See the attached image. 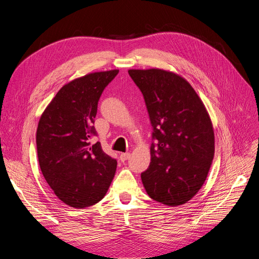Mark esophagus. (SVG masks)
Returning a JSON list of instances; mask_svg holds the SVG:
<instances>
[{"label":"esophagus","instance_id":"34e87169","mask_svg":"<svg viewBox=\"0 0 259 259\" xmlns=\"http://www.w3.org/2000/svg\"><path fill=\"white\" fill-rule=\"evenodd\" d=\"M129 156H130V153H129V152L120 153V155H119V159H120L121 161H125V160H127V159L129 158Z\"/></svg>","mask_w":259,"mask_h":259}]
</instances>
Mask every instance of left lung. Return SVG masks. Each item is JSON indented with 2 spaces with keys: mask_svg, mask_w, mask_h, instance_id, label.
<instances>
[{
  "mask_svg": "<svg viewBox=\"0 0 259 259\" xmlns=\"http://www.w3.org/2000/svg\"><path fill=\"white\" fill-rule=\"evenodd\" d=\"M150 117L151 162L141 174L148 195L174 207L205 183L214 157V131L201 100L188 81L161 69L128 71Z\"/></svg>",
  "mask_w": 259,
  "mask_h": 259,
  "instance_id": "obj_1",
  "label": "left lung"
}]
</instances>
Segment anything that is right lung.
I'll return each instance as SVG.
<instances>
[{"label": "right lung", "mask_w": 259, "mask_h": 259, "mask_svg": "<svg viewBox=\"0 0 259 259\" xmlns=\"http://www.w3.org/2000/svg\"><path fill=\"white\" fill-rule=\"evenodd\" d=\"M118 70L89 73L63 86L39 118L36 150L40 171L66 205L83 209L107 193L117 166L98 142L93 124L104 89Z\"/></svg>", "instance_id": "1"}]
</instances>
